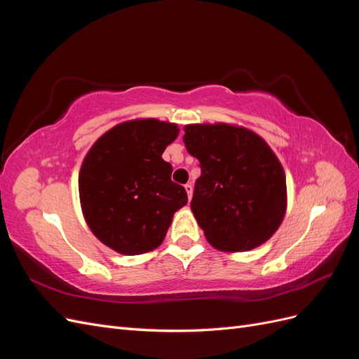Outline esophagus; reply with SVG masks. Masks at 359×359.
Listing matches in <instances>:
<instances>
[{"instance_id":"obj_1","label":"esophagus","mask_w":359,"mask_h":359,"mask_svg":"<svg viewBox=\"0 0 359 359\" xmlns=\"http://www.w3.org/2000/svg\"><path fill=\"white\" fill-rule=\"evenodd\" d=\"M186 191H187V196H189V201H190L191 196H193V184L191 182L186 184Z\"/></svg>"}]
</instances>
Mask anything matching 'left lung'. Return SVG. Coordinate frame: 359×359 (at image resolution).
<instances>
[{
	"mask_svg": "<svg viewBox=\"0 0 359 359\" xmlns=\"http://www.w3.org/2000/svg\"><path fill=\"white\" fill-rule=\"evenodd\" d=\"M182 140L201 163L191 211L208 243L248 252L268 241L286 214V177L265 140L231 124H189Z\"/></svg>",
	"mask_w": 359,
	"mask_h": 359,
	"instance_id": "left-lung-1",
	"label": "left lung"
}]
</instances>
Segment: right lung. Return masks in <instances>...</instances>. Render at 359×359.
<instances>
[{"mask_svg":"<svg viewBox=\"0 0 359 359\" xmlns=\"http://www.w3.org/2000/svg\"><path fill=\"white\" fill-rule=\"evenodd\" d=\"M177 124L133 119L106 132L79 172L82 212L91 232L115 252L133 256L165 240L172 217L187 203L186 189L170 180L163 151L177 139Z\"/></svg>","mask_w":359,"mask_h":359,"instance_id":"add662e5","label":"right lung"}]
</instances>
